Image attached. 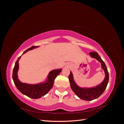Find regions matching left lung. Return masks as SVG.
I'll return each instance as SVG.
<instances>
[{
	"label": "left lung",
	"mask_w": 124,
	"mask_h": 124,
	"mask_svg": "<svg viewBox=\"0 0 124 124\" xmlns=\"http://www.w3.org/2000/svg\"><path fill=\"white\" fill-rule=\"evenodd\" d=\"M89 55L92 58L96 59L101 63V68L104 71L105 74V77L103 81L99 85L93 87L82 88L79 87L74 81L73 74L71 71H70V74L69 76V81L70 83L72 90L79 98L85 101H91L99 97L105 90L109 81V73L107 68L106 67L105 62L102 61L99 54L96 52H93L89 53Z\"/></svg>",
	"instance_id": "8db88e82"
}]
</instances>
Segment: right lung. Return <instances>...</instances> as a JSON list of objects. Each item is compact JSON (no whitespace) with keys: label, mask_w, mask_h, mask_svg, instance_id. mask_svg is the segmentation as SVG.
Segmentation results:
<instances>
[{"label":"right lung","mask_w":124,"mask_h":124,"mask_svg":"<svg viewBox=\"0 0 124 124\" xmlns=\"http://www.w3.org/2000/svg\"><path fill=\"white\" fill-rule=\"evenodd\" d=\"M39 46H32L26 50L23 54L30 50L38 48ZM22 54V55H23ZM21 56L19 57L16 61L13 72V79L14 83L18 90L22 93L32 99H39L48 93L52 88L54 80L56 77L61 73L62 69H58L51 71L49 72L44 81L36 84H28L22 82L18 79V71L19 70V61Z\"/></svg>","instance_id":"1"}]
</instances>
